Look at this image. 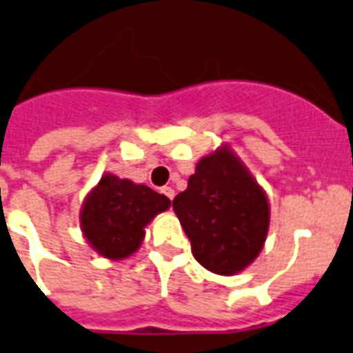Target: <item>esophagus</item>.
<instances>
[{
  "instance_id": "obj_1",
  "label": "esophagus",
  "mask_w": 353,
  "mask_h": 353,
  "mask_svg": "<svg viewBox=\"0 0 353 353\" xmlns=\"http://www.w3.org/2000/svg\"><path fill=\"white\" fill-rule=\"evenodd\" d=\"M163 194H165V195H167V197H168V199H174V195H176V192H174V188H172V186H165V188H163Z\"/></svg>"
}]
</instances>
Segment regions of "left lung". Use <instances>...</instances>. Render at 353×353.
<instances>
[{
	"label": "left lung",
	"mask_w": 353,
	"mask_h": 353,
	"mask_svg": "<svg viewBox=\"0 0 353 353\" xmlns=\"http://www.w3.org/2000/svg\"><path fill=\"white\" fill-rule=\"evenodd\" d=\"M172 206L195 260L208 271L232 276L262 251L269 230L268 195L226 145L197 163Z\"/></svg>",
	"instance_id": "obj_1"
}]
</instances>
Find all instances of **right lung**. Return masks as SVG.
<instances>
[{
	"instance_id": "add662e5",
	"label": "right lung",
	"mask_w": 353,
	"mask_h": 353,
	"mask_svg": "<svg viewBox=\"0 0 353 353\" xmlns=\"http://www.w3.org/2000/svg\"><path fill=\"white\" fill-rule=\"evenodd\" d=\"M170 206V199L145 185L103 174L81 210L85 241L103 259L121 260L141 245L145 226Z\"/></svg>"
}]
</instances>
